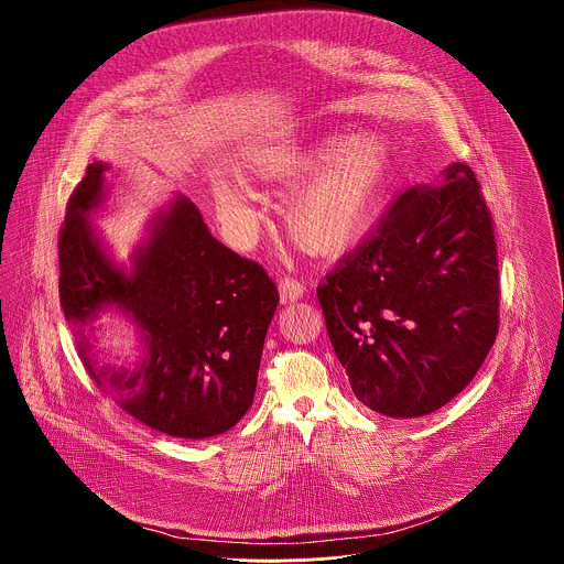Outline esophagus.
Here are the masks:
<instances>
[{"label": "esophagus", "mask_w": 564, "mask_h": 564, "mask_svg": "<svg viewBox=\"0 0 564 564\" xmlns=\"http://www.w3.org/2000/svg\"><path fill=\"white\" fill-rule=\"evenodd\" d=\"M304 293H306V286H304L302 280L291 278V275H284L280 280V300H282V304L297 302V300L304 297Z\"/></svg>", "instance_id": "34e87169"}]
</instances>
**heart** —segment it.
Listing matches in <instances>:
<instances>
[{"label":"heart","instance_id":"heart-1","mask_svg":"<svg viewBox=\"0 0 564 564\" xmlns=\"http://www.w3.org/2000/svg\"><path fill=\"white\" fill-rule=\"evenodd\" d=\"M326 166L284 206V224L291 239L308 253L338 256L351 249L373 226L389 182V154L371 137L347 145L325 141L313 152L271 150L260 154L251 173L264 182L293 184ZM217 213L237 235H249L258 213L247 191L232 184L215 188Z\"/></svg>","mask_w":564,"mask_h":564}]
</instances>
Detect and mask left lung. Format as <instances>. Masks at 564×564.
Wrapping results in <instances>:
<instances>
[{
  "mask_svg": "<svg viewBox=\"0 0 564 564\" xmlns=\"http://www.w3.org/2000/svg\"><path fill=\"white\" fill-rule=\"evenodd\" d=\"M492 215L467 164L400 195L317 286L354 395L412 419L452 402L499 329Z\"/></svg>",
  "mask_w": 564,
  "mask_h": 564,
  "instance_id": "8db88e82",
  "label": "left lung"
}]
</instances>
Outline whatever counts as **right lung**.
Returning <instances> with one entry per match:
<instances>
[{
	"label": "right lung",
	"instance_id": "1",
	"mask_svg": "<svg viewBox=\"0 0 564 564\" xmlns=\"http://www.w3.org/2000/svg\"><path fill=\"white\" fill-rule=\"evenodd\" d=\"M106 169L86 166L58 235L61 306L78 329L84 369L108 400L162 434H224L253 402L278 286L262 264L217 241L186 197L161 215L132 273L119 271L86 221L101 202ZM106 303L130 312L149 338L151 351L134 370L99 366L80 334Z\"/></svg>",
	"mask_w": 564,
	"mask_h": 564
}]
</instances>
